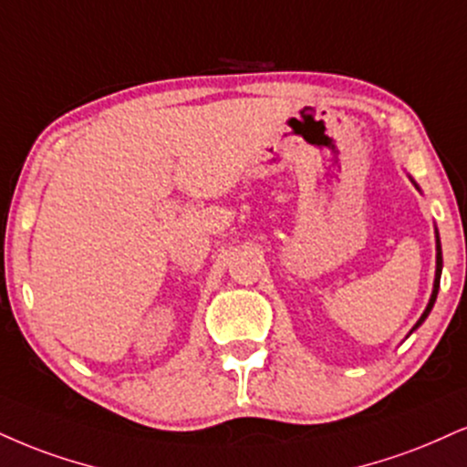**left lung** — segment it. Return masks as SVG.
Listing matches in <instances>:
<instances>
[{
	"mask_svg": "<svg viewBox=\"0 0 467 467\" xmlns=\"http://www.w3.org/2000/svg\"><path fill=\"white\" fill-rule=\"evenodd\" d=\"M440 278H441V244H440V234H437V267H435V283H432V294H431L429 306H426V311L422 313V317L418 319V324L413 326V330L418 328V326L422 324L426 317H429L431 308H432V305H435V300H437V291H440Z\"/></svg>",
	"mask_w": 467,
	"mask_h": 467,
	"instance_id": "left-lung-1",
	"label": "left lung"
}]
</instances>
